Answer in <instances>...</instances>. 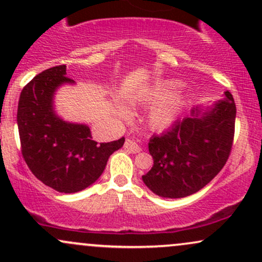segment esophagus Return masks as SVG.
I'll list each match as a JSON object with an SVG mask.
<instances>
[{
  "mask_svg": "<svg viewBox=\"0 0 262 262\" xmlns=\"http://www.w3.org/2000/svg\"><path fill=\"white\" fill-rule=\"evenodd\" d=\"M124 146H125V149L129 150L130 152H133V154H137V152L141 151L140 145L138 144V141H135L134 139H127V140H125Z\"/></svg>",
  "mask_w": 262,
  "mask_h": 262,
  "instance_id": "1",
  "label": "esophagus"
}]
</instances>
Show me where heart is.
<instances>
[{"label": "heart", "instance_id": "heart-1", "mask_svg": "<svg viewBox=\"0 0 262 262\" xmlns=\"http://www.w3.org/2000/svg\"><path fill=\"white\" fill-rule=\"evenodd\" d=\"M181 86L182 83L177 80H161L140 90L135 95V101L141 104L156 103L148 114L150 128L154 130H165L176 122L186 104L185 96L176 92ZM116 111L119 116H128V110L122 104H117Z\"/></svg>", "mask_w": 262, "mask_h": 262}]
</instances>
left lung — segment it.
I'll use <instances>...</instances> for the list:
<instances>
[{"label": "left lung", "mask_w": 262, "mask_h": 262, "mask_svg": "<svg viewBox=\"0 0 262 262\" xmlns=\"http://www.w3.org/2000/svg\"><path fill=\"white\" fill-rule=\"evenodd\" d=\"M236 107L229 91L204 106L197 104L161 135L149 140L154 165L141 176L156 196L182 198L203 188L229 158Z\"/></svg>", "instance_id": "obj_1"}]
</instances>
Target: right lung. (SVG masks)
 <instances>
[{
  "label": "right lung",
  "instance_id": "right-lung-1",
  "mask_svg": "<svg viewBox=\"0 0 262 262\" xmlns=\"http://www.w3.org/2000/svg\"><path fill=\"white\" fill-rule=\"evenodd\" d=\"M66 65L38 74L20 92L17 124L22 155L33 175L61 193H75L100 179L108 158L124 144L121 139L92 140L85 123L68 122L55 111L54 98L61 86L74 85Z\"/></svg>",
  "mask_w": 262,
  "mask_h": 262
}]
</instances>
